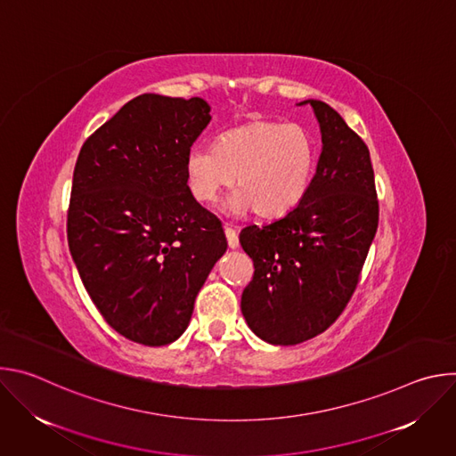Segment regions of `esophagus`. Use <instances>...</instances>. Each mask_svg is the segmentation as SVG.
<instances>
[{
  "label": "esophagus",
  "mask_w": 456,
  "mask_h": 456,
  "mask_svg": "<svg viewBox=\"0 0 456 456\" xmlns=\"http://www.w3.org/2000/svg\"><path fill=\"white\" fill-rule=\"evenodd\" d=\"M225 236H227V243H229V248H238L240 247V240H238V234L232 227L225 225Z\"/></svg>",
  "instance_id": "obj_1"
}]
</instances>
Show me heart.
<instances>
[{
	"instance_id": "obj_1",
	"label": "heart",
	"mask_w": 456,
	"mask_h": 456,
	"mask_svg": "<svg viewBox=\"0 0 456 456\" xmlns=\"http://www.w3.org/2000/svg\"><path fill=\"white\" fill-rule=\"evenodd\" d=\"M317 164V141L301 124L256 118L216 139L215 148L192 146L185 155L191 197L215 204L232 185L229 213L262 218L290 213L306 194Z\"/></svg>"
}]
</instances>
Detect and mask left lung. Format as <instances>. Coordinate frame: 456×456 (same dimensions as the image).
Wrapping results in <instances>:
<instances>
[{"instance_id": "1", "label": "left lung", "mask_w": 456, "mask_h": 456, "mask_svg": "<svg viewBox=\"0 0 456 456\" xmlns=\"http://www.w3.org/2000/svg\"><path fill=\"white\" fill-rule=\"evenodd\" d=\"M322 150L303 200L283 218L240 232L254 276L241 294L248 329L271 345L327 330L348 305L379 225L370 151L327 102L308 99Z\"/></svg>"}]
</instances>
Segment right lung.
<instances>
[{
    "mask_svg": "<svg viewBox=\"0 0 456 456\" xmlns=\"http://www.w3.org/2000/svg\"><path fill=\"white\" fill-rule=\"evenodd\" d=\"M200 99L144 94L81 148L69 247L113 330L164 346L187 329L202 285L227 250L220 220L191 197L185 155L211 120Z\"/></svg>",
    "mask_w": 456,
    "mask_h": 456,
    "instance_id": "right-lung-1",
    "label": "right lung"
}]
</instances>
